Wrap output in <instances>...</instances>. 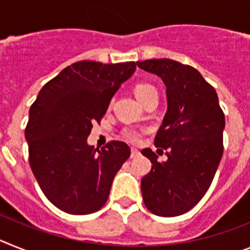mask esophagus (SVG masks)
Returning <instances> with one entry per match:
<instances>
[{"instance_id": "1", "label": "esophagus", "mask_w": 250, "mask_h": 250, "mask_svg": "<svg viewBox=\"0 0 250 250\" xmlns=\"http://www.w3.org/2000/svg\"><path fill=\"white\" fill-rule=\"evenodd\" d=\"M140 155V151H138L137 148H132V151H131V157L133 158V157H137V156Z\"/></svg>"}]
</instances>
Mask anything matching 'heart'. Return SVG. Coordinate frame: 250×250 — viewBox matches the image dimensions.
Instances as JSON below:
<instances>
[{
    "instance_id": "1",
    "label": "heart",
    "mask_w": 250,
    "mask_h": 250,
    "mask_svg": "<svg viewBox=\"0 0 250 250\" xmlns=\"http://www.w3.org/2000/svg\"><path fill=\"white\" fill-rule=\"evenodd\" d=\"M153 86L151 85V84L148 83H138L137 85L134 86V94H136V97L138 98V101H140L142 97H145V95L147 94L148 92H151V90H153ZM123 136H125V138H127L129 142H138L141 138V134L140 132L136 131V129H125V133H123Z\"/></svg>"
}]
</instances>
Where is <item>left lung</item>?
Wrapping results in <instances>:
<instances>
[{"mask_svg": "<svg viewBox=\"0 0 250 250\" xmlns=\"http://www.w3.org/2000/svg\"><path fill=\"white\" fill-rule=\"evenodd\" d=\"M166 85L167 112L155 137V146L167 149V161L142 149L152 168L141 181L147 209L158 216H179L206 194L223 156L224 113L218 94L190 65L171 59L137 62Z\"/></svg>", "mask_w": 250, "mask_h": 250, "instance_id": "8db88e82", "label": "left lung"}]
</instances>
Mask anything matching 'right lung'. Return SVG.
<instances>
[{"label": "right lung", "instance_id": "right-lung-1", "mask_svg": "<svg viewBox=\"0 0 250 250\" xmlns=\"http://www.w3.org/2000/svg\"><path fill=\"white\" fill-rule=\"evenodd\" d=\"M134 70V62H74L47 82L32 103L25 129L29 162L40 188L58 209L86 215L107 203L113 179L131 148L112 141L98 149L86 138Z\"/></svg>", "mask_w": 250, "mask_h": 250}]
</instances>
